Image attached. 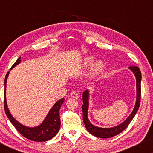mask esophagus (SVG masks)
Segmentation results:
<instances>
[{
	"mask_svg": "<svg viewBox=\"0 0 153 153\" xmlns=\"http://www.w3.org/2000/svg\"><path fill=\"white\" fill-rule=\"evenodd\" d=\"M70 97L74 98V99H78V98L79 97V95L77 93H76V92L74 91V92H72V93H70Z\"/></svg>",
	"mask_w": 153,
	"mask_h": 153,
	"instance_id": "esophagus-1",
	"label": "esophagus"
}]
</instances>
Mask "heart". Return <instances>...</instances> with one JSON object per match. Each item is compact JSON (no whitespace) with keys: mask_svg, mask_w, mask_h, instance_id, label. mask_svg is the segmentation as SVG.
I'll return each instance as SVG.
<instances>
[{"mask_svg":"<svg viewBox=\"0 0 153 153\" xmlns=\"http://www.w3.org/2000/svg\"><path fill=\"white\" fill-rule=\"evenodd\" d=\"M94 61V58L92 56H88L86 57L83 60V66H89L93 63ZM104 68V62L101 61V60H97L95 63L93 64V67H92L91 70V76H95L98 74H100Z\"/></svg>","mask_w":153,"mask_h":153,"instance_id":"obj_1","label":"heart"}]
</instances>
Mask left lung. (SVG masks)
<instances>
[{
    "instance_id": "left-lung-1",
    "label": "left lung",
    "mask_w": 153,
    "mask_h": 153,
    "mask_svg": "<svg viewBox=\"0 0 153 153\" xmlns=\"http://www.w3.org/2000/svg\"><path fill=\"white\" fill-rule=\"evenodd\" d=\"M129 68L132 71L136 76V81H137V100H136L135 106L129 115V116L125 120L124 122L121 124L115 126L111 128H102V127H96L90 123L88 118V97H89V91L88 90L83 92V102L82 105V111H83V120L84 123L85 127L88 131H89L91 134L95 136L96 137L102 138V139H108L114 137V136L118 135V134L122 132L126 127L128 126L131 120L137 114L140 106V102H141V73L139 68L137 66H129Z\"/></svg>"
}]
</instances>
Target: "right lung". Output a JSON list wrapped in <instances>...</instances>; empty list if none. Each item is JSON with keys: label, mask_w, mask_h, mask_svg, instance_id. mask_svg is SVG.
I'll return each instance as SVG.
<instances>
[{"label": "right lung", "mask_w": 153, "mask_h": 153, "mask_svg": "<svg viewBox=\"0 0 153 153\" xmlns=\"http://www.w3.org/2000/svg\"><path fill=\"white\" fill-rule=\"evenodd\" d=\"M21 62V57H19L14 62L10 70L14 68L16 65ZM10 72H8L6 74L5 78V93H4V107H5V114L7 115V118H9L10 122L14 125L16 130L26 139L31 141H37V142H43L47 141L51 139L55 136L57 134L60 129V119L59 115V111L60 106L63 103L65 99L62 98L54 104L51 109H50L49 114H47L45 120L41 125L35 127H28L24 126L17 122L15 119L13 118L10 114L9 109L7 108V102H6V96H5V91H6V83H7V76L9 75Z\"/></svg>", "instance_id": "add662e5"}]
</instances>
